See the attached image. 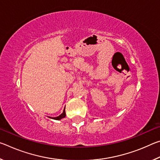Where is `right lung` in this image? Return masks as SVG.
I'll return each mask as SVG.
<instances>
[{"instance_id": "add662e5", "label": "right lung", "mask_w": 160, "mask_h": 160, "mask_svg": "<svg viewBox=\"0 0 160 160\" xmlns=\"http://www.w3.org/2000/svg\"><path fill=\"white\" fill-rule=\"evenodd\" d=\"M66 111H65V109H64L63 113H62L61 115H59L58 116H57V117H54V118H53L55 119V120H61V118L66 117Z\"/></svg>"}]
</instances>
